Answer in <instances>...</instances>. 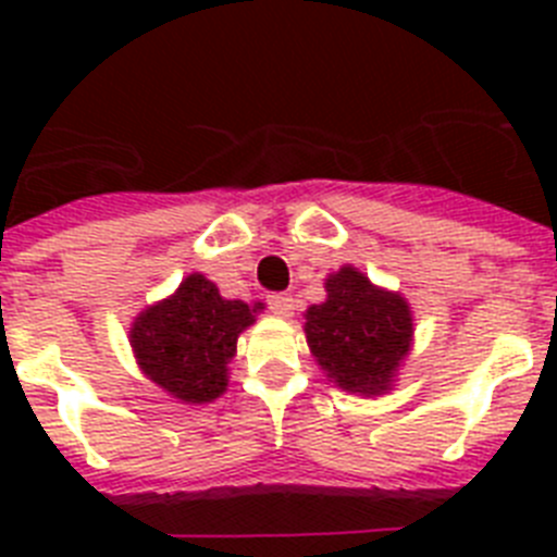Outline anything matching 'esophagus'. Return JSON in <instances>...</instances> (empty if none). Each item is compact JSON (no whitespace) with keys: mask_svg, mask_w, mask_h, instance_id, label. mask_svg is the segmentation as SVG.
I'll return each mask as SVG.
<instances>
[{"mask_svg":"<svg viewBox=\"0 0 557 557\" xmlns=\"http://www.w3.org/2000/svg\"><path fill=\"white\" fill-rule=\"evenodd\" d=\"M268 307H270V312L278 314V318H293L295 301H293V295L273 293V295H268Z\"/></svg>","mask_w":557,"mask_h":557,"instance_id":"obj_1","label":"esophagus"}]
</instances>
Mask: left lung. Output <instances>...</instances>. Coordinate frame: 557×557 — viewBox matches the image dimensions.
I'll return each mask as SVG.
<instances>
[{"label": "left lung", "instance_id": "8db88e82", "mask_svg": "<svg viewBox=\"0 0 557 557\" xmlns=\"http://www.w3.org/2000/svg\"><path fill=\"white\" fill-rule=\"evenodd\" d=\"M304 318L309 351L334 385L359 396L391 391L412 343V312L401 295L346 264L326 278V301Z\"/></svg>", "mask_w": 557, "mask_h": 557}]
</instances>
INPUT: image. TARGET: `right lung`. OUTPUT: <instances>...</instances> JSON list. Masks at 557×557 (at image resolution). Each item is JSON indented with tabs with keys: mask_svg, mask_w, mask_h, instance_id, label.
I'll list each match as a JSON object with an SVG mask.
<instances>
[{
	"mask_svg": "<svg viewBox=\"0 0 557 557\" xmlns=\"http://www.w3.org/2000/svg\"><path fill=\"white\" fill-rule=\"evenodd\" d=\"M262 304L225 301L206 275H186L181 287L133 321L131 346L141 371L184 405H206L228 387L236 337L256 321Z\"/></svg>",
	"mask_w": 557,
	"mask_h": 557,
	"instance_id": "add662e5",
	"label": "right lung"
}]
</instances>
